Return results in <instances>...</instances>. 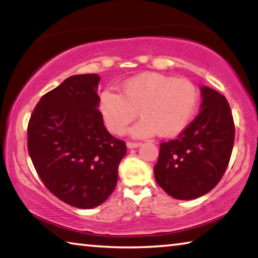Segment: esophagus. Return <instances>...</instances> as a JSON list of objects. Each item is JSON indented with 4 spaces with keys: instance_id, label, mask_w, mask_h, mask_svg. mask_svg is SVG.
Wrapping results in <instances>:
<instances>
[{
    "instance_id": "34e87169",
    "label": "esophagus",
    "mask_w": 258,
    "mask_h": 258,
    "mask_svg": "<svg viewBox=\"0 0 258 258\" xmlns=\"http://www.w3.org/2000/svg\"><path fill=\"white\" fill-rule=\"evenodd\" d=\"M126 146H127L128 149H135V148L141 146V142H127L126 143Z\"/></svg>"
}]
</instances>
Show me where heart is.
Listing matches in <instances>:
<instances>
[{
    "instance_id": "b5f03b06",
    "label": "heart",
    "mask_w": 258,
    "mask_h": 258,
    "mask_svg": "<svg viewBox=\"0 0 258 258\" xmlns=\"http://www.w3.org/2000/svg\"><path fill=\"white\" fill-rule=\"evenodd\" d=\"M198 91L185 78L146 73L130 78L121 94L106 89L100 94L99 109L110 132L121 134L139 113L142 116L131 128L135 137L159 133L174 137L185 128L195 115Z\"/></svg>"
}]
</instances>
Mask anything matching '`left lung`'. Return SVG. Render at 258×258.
Here are the masks:
<instances>
[{"mask_svg": "<svg viewBox=\"0 0 258 258\" xmlns=\"http://www.w3.org/2000/svg\"><path fill=\"white\" fill-rule=\"evenodd\" d=\"M202 104L194 121L175 140L160 143L154 172L166 194L191 200L215 187L228 167L234 142L232 113L225 97L200 86Z\"/></svg>", "mask_w": 258, "mask_h": 258, "instance_id": "obj_1", "label": "left lung"}]
</instances>
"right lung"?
Returning a JSON list of instances; mask_svg holds the SVG:
<instances>
[{"label": "right lung", "instance_id": "obj_1", "mask_svg": "<svg viewBox=\"0 0 258 258\" xmlns=\"http://www.w3.org/2000/svg\"><path fill=\"white\" fill-rule=\"evenodd\" d=\"M97 74L64 80L36 104L28 123V152L44 185L71 206L89 209L116 187L126 145L104 127Z\"/></svg>", "mask_w": 258, "mask_h": 258}]
</instances>
